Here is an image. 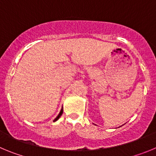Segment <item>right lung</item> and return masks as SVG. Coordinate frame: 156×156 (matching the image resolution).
<instances>
[{
	"mask_svg": "<svg viewBox=\"0 0 156 156\" xmlns=\"http://www.w3.org/2000/svg\"><path fill=\"white\" fill-rule=\"evenodd\" d=\"M62 113H63V109H61V112H60V113H59V114H58V116H57V117H56V118H55V120H54V121H56V120H58V119L60 118V116H61V115H62Z\"/></svg>",
	"mask_w": 156,
	"mask_h": 156,
	"instance_id": "right-lung-1",
	"label": "right lung"
}]
</instances>
